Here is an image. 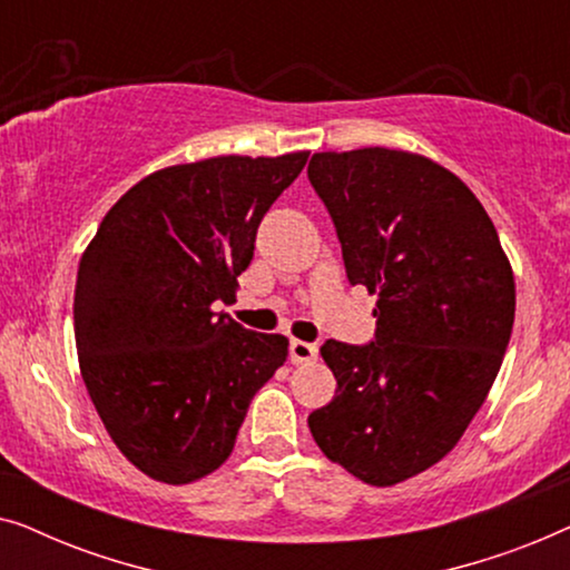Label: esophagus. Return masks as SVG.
Returning <instances> with one entry per match:
<instances>
[{
	"instance_id": "1",
	"label": "esophagus",
	"mask_w": 570,
	"mask_h": 570,
	"mask_svg": "<svg viewBox=\"0 0 570 570\" xmlns=\"http://www.w3.org/2000/svg\"><path fill=\"white\" fill-rule=\"evenodd\" d=\"M318 355V347L314 342H303V340H293L291 342V361L298 365V363H314Z\"/></svg>"
}]
</instances>
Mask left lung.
I'll return each instance as SVG.
<instances>
[{"label": "left lung", "mask_w": 570, "mask_h": 570, "mask_svg": "<svg viewBox=\"0 0 570 570\" xmlns=\"http://www.w3.org/2000/svg\"><path fill=\"white\" fill-rule=\"evenodd\" d=\"M350 285L379 295L376 340H326L337 394L308 415L326 459L386 488L441 462L478 415L509 347L517 285L485 207L423 155L316 153Z\"/></svg>", "instance_id": "8db88e82"}]
</instances>
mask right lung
Segmentation results:
<instances>
[{"instance_id":"1","label":"right lung","mask_w":570,"mask_h":570,"mask_svg":"<svg viewBox=\"0 0 570 570\" xmlns=\"http://www.w3.org/2000/svg\"><path fill=\"white\" fill-rule=\"evenodd\" d=\"M220 155L145 176L100 223L75 285L80 373L116 446L147 478L186 485L236 446L287 337L244 330L236 298L256 228L306 166Z\"/></svg>"}]
</instances>
